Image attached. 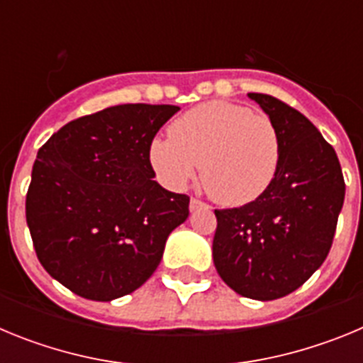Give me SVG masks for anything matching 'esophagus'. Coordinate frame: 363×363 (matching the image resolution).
<instances>
[{"mask_svg":"<svg viewBox=\"0 0 363 363\" xmlns=\"http://www.w3.org/2000/svg\"><path fill=\"white\" fill-rule=\"evenodd\" d=\"M189 209L191 211H198V209H209V205L205 203V201L198 200V198H192L191 203H189Z\"/></svg>","mask_w":363,"mask_h":363,"instance_id":"esophagus-1","label":"esophagus"}]
</instances>
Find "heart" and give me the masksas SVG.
<instances>
[{
  "label": "heart",
  "instance_id": "b5f03b06",
  "mask_svg": "<svg viewBox=\"0 0 363 363\" xmlns=\"http://www.w3.org/2000/svg\"><path fill=\"white\" fill-rule=\"evenodd\" d=\"M171 140L150 143V163L167 185L182 189L196 176L211 198L227 207L258 200L277 178L281 142L262 112L229 101H207L176 118Z\"/></svg>",
  "mask_w": 363,
  "mask_h": 363
}]
</instances>
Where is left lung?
Listing matches in <instances>:
<instances>
[{"instance_id": "8db88e82", "label": "left lung", "mask_w": 363, "mask_h": 363, "mask_svg": "<svg viewBox=\"0 0 363 363\" xmlns=\"http://www.w3.org/2000/svg\"><path fill=\"white\" fill-rule=\"evenodd\" d=\"M247 96L277 125L280 167L258 200L214 211L213 258L230 289L267 301L296 291L323 264L344 205L345 182L335 149L301 112L274 96Z\"/></svg>"}]
</instances>
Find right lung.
Returning a JSON list of instances; mask_svg holds the SVG:
<instances>
[{"instance_id": "1", "label": "right lung", "mask_w": 363, "mask_h": 363, "mask_svg": "<svg viewBox=\"0 0 363 363\" xmlns=\"http://www.w3.org/2000/svg\"><path fill=\"white\" fill-rule=\"evenodd\" d=\"M176 105L125 104L69 121L38 150L25 213L38 259L78 296L142 287L189 196L154 182L150 143Z\"/></svg>"}]
</instances>
